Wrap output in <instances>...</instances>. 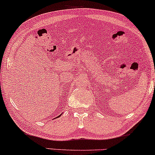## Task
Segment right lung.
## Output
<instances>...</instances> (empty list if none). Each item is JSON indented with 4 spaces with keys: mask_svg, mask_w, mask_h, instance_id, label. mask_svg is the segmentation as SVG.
Returning <instances> with one entry per match:
<instances>
[{
    "mask_svg": "<svg viewBox=\"0 0 155 155\" xmlns=\"http://www.w3.org/2000/svg\"><path fill=\"white\" fill-rule=\"evenodd\" d=\"M60 115H59V116H58V117H60Z\"/></svg>",
    "mask_w": 155,
    "mask_h": 155,
    "instance_id": "obj_1",
    "label": "right lung"
}]
</instances>
